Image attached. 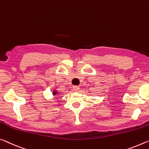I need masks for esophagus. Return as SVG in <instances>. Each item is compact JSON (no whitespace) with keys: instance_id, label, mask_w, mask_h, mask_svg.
<instances>
[{"instance_id":"obj_1","label":"esophagus","mask_w":149,"mask_h":149,"mask_svg":"<svg viewBox=\"0 0 149 149\" xmlns=\"http://www.w3.org/2000/svg\"><path fill=\"white\" fill-rule=\"evenodd\" d=\"M80 89V87L79 86H73V91L74 92H78L79 91Z\"/></svg>"}]
</instances>
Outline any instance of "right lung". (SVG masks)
I'll return each mask as SVG.
<instances>
[{
    "mask_svg": "<svg viewBox=\"0 0 149 149\" xmlns=\"http://www.w3.org/2000/svg\"><path fill=\"white\" fill-rule=\"evenodd\" d=\"M58 92L57 91V90H56V89L53 90V95H56V94H58Z\"/></svg>",
    "mask_w": 149,
    "mask_h": 149,
    "instance_id": "right-lung-1",
    "label": "right lung"
}]
</instances>
